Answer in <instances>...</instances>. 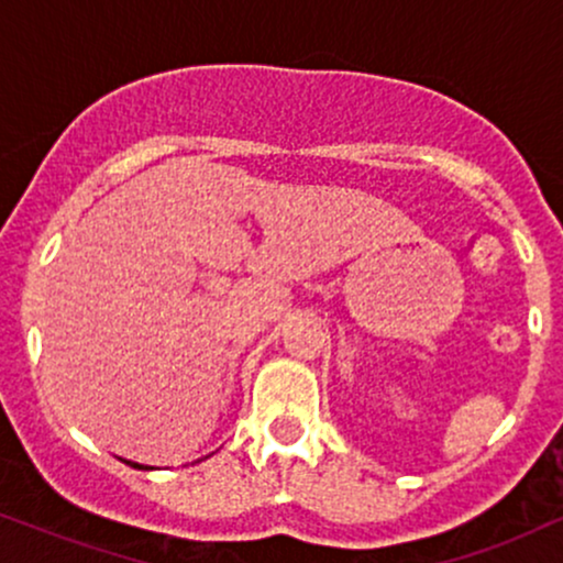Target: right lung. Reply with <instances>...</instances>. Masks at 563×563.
<instances>
[{"instance_id": "obj_1", "label": "right lung", "mask_w": 563, "mask_h": 563, "mask_svg": "<svg viewBox=\"0 0 563 563\" xmlns=\"http://www.w3.org/2000/svg\"><path fill=\"white\" fill-rule=\"evenodd\" d=\"M121 461H124V457H121ZM126 466H132V468H137V471H153V466H145V463H137V461H124Z\"/></svg>"}]
</instances>
